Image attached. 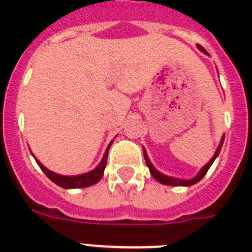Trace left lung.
I'll use <instances>...</instances> for the list:
<instances>
[{
  "label": "left lung",
  "instance_id": "8db88e82",
  "mask_svg": "<svg viewBox=\"0 0 252 252\" xmlns=\"http://www.w3.org/2000/svg\"><path fill=\"white\" fill-rule=\"evenodd\" d=\"M197 48L199 49V50H201L202 53H203V54H207V55H209L208 53H207V51H206V49H204V48H202L201 45H197ZM223 141H224V135H223V136H222L221 141H220V145H218L217 150H216V153H215V155H213V158H212V159L209 160V161L207 162L206 165H204L203 168L201 169V170L198 171V174L195 175L194 178H192V179H188V180H186V179H179V178H174V177H169V175L162 174V173H160L159 170H157V169H155V166H154L153 164H151V161H150V159H149V157H148V153H146V150H145V149H144V157H145L146 165H148L149 170H150V174L153 175V177H154V179H157L158 182H159V183L164 184V186H175V187H190V186H193V184L198 183V182H199V180H201L202 178L204 177V175H206V173H207V171H208V169L211 168V165H212V164H213V161H215V160H216V158L218 157V154H220V151H221V149H222V145H223Z\"/></svg>",
  "mask_w": 252,
  "mask_h": 252
}]
</instances>
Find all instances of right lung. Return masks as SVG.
I'll use <instances>...</instances> for the list:
<instances>
[{"mask_svg": "<svg viewBox=\"0 0 252 252\" xmlns=\"http://www.w3.org/2000/svg\"><path fill=\"white\" fill-rule=\"evenodd\" d=\"M112 141L108 144V146H107L106 151H104L103 154V158H102L101 162H99L98 165L95 166L93 170L88 171V173H84V174H81V175H60V174H57V173H54V171L49 170L48 168H45V166L41 164V162L39 161V160H36L37 165L40 166V169L45 173L46 177L49 178V179L53 182V183H55L57 186L62 187V188H65V189H74V188H86V187H91L93 186V184L98 183L99 180H101V178L103 177V171H104V168H106V164H107V155H108V150H110L111 145H112Z\"/></svg>", "mask_w": 252, "mask_h": 252, "instance_id": "obj_1", "label": "right lung"}]
</instances>
